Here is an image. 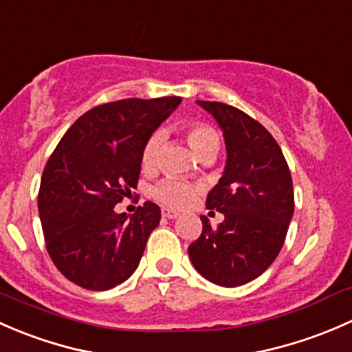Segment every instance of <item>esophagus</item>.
I'll return each mask as SVG.
<instances>
[{
    "label": "esophagus",
    "mask_w": 352,
    "mask_h": 352,
    "mask_svg": "<svg viewBox=\"0 0 352 352\" xmlns=\"http://www.w3.org/2000/svg\"><path fill=\"white\" fill-rule=\"evenodd\" d=\"M161 213L164 219H176V217H179V212H176V210L173 208H162Z\"/></svg>",
    "instance_id": "34e87169"
}]
</instances>
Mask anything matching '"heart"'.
I'll list each match as a JSON object with an SVG mask.
<instances>
[{
  "mask_svg": "<svg viewBox=\"0 0 352 352\" xmlns=\"http://www.w3.org/2000/svg\"><path fill=\"white\" fill-rule=\"evenodd\" d=\"M186 137L191 149L198 157H215L220 149V137L215 129H212L206 123H191L186 126ZM159 146H161V137L157 133L147 139L146 146L142 149V164L152 166L157 157ZM200 193V186L188 181L176 179V177H168L155 184L152 190V197L159 203L173 208H183L193 203L197 195Z\"/></svg>",
  "mask_w": 352,
  "mask_h": 352,
  "instance_id": "1",
  "label": "heart"
}]
</instances>
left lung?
I'll return each mask as SVG.
<instances>
[{
	"mask_svg": "<svg viewBox=\"0 0 352 352\" xmlns=\"http://www.w3.org/2000/svg\"><path fill=\"white\" fill-rule=\"evenodd\" d=\"M198 104L226 137V171L206 198V208L226 219L212 229L201 215V235L188 254L201 276L232 288L256 280L280 254L295 210L292 175L278 142L259 122L219 101Z\"/></svg>",
	"mask_w": 352,
	"mask_h": 352,
	"instance_id": "1",
	"label": "left lung"
}]
</instances>
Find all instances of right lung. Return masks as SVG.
I'll use <instances>...</instances> for the list:
<instances>
[{
	"label": "right lung",
	"instance_id": "add662e5",
	"mask_svg": "<svg viewBox=\"0 0 352 352\" xmlns=\"http://www.w3.org/2000/svg\"><path fill=\"white\" fill-rule=\"evenodd\" d=\"M179 103V96H164L98 104L72 123L50 154L38 213L47 252L74 285L103 292L139 266L161 210L146 201L129 219L113 208L137 188L147 139Z\"/></svg>",
	"mask_w": 352,
	"mask_h": 352
}]
</instances>
